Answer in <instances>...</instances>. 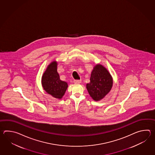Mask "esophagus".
<instances>
[{
    "instance_id": "1",
    "label": "esophagus",
    "mask_w": 155,
    "mask_h": 155,
    "mask_svg": "<svg viewBox=\"0 0 155 155\" xmlns=\"http://www.w3.org/2000/svg\"><path fill=\"white\" fill-rule=\"evenodd\" d=\"M74 82L75 84H80L81 82V80H75L74 81Z\"/></svg>"
}]
</instances>
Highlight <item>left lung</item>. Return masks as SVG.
Here are the masks:
<instances>
[{
  "label": "left lung",
  "mask_w": 155,
  "mask_h": 155,
  "mask_svg": "<svg viewBox=\"0 0 155 155\" xmlns=\"http://www.w3.org/2000/svg\"><path fill=\"white\" fill-rule=\"evenodd\" d=\"M90 80V83L86 84V89L94 101H99L104 99L112 89V76L105 67L101 64L94 66Z\"/></svg>",
  "instance_id": "left-lung-1"
}]
</instances>
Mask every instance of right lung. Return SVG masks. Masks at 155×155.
Instances as JSON below:
<instances>
[{"instance_id":"add662e5","label":"right lung","mask_w":155,"mask_h":155,"mask_svg":"<svg viewBox=\"0 0 155 155\" xmlns=\"http://www.w3.org/2000/svg\"><path fill=\"white\" fill-rule=\"evenodd\" d=\"M57 67L58 63L56 61H53L47 66L41 78V85L48 94L56 99H61L64 95L68 85L67 82L60 79Z\"/></svg>"}]
</instances>
